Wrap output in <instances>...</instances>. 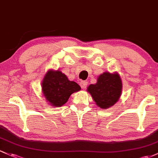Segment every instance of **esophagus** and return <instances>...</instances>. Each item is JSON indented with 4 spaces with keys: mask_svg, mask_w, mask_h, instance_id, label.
Here are the masks:
<instances>
[{
    "mask_svg": "<svg viewBox=\"0 0 158 158\" xmlns=\"http://www.w3.org/2000/svg\"><path fill=\"white\" fill-rule=\"evenodd\" d=\"M87 84H88V82H86V81H81L80 82V85H81V88L82 89H86V86H87Z\"/></svg>",
    "mask_w": 158,
    "mask_h": 158,
    "instance_id": "34e87169",
    "label": "esophagus"
}]
</instances>
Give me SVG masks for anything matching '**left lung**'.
<instances>
[{"instance_id":"1","label":"left lung","mask_w":158,"mask_h":158,"mask_svg":"<svg viewBox=\"0 0 158 158\" xmlns=\"http://www.w3.org/2000/svg\"><path fill=\"white\" fill-rule=\"evenodd\" d=\"M87 92L99 108L106 109L119 100L122 92L121 79L118 73L104 72L99 76L96 84L88 86Z\"/></svg>"}]
</instances>
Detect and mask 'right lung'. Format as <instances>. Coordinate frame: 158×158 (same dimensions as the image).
Listing matches in <instances>:
<instances>
[{
  "mask_svg": "<svg viewBox=\"0 0 158 158\" xmlns=\"http://www.w3.org/2000/svg\"><path fill=\"white\" fill-rule=\"evenodd\" d=\"M81 89L74 81H70L60 71L49 70L42 81V91L47 101L54 107H60L67 102L73 93Z\"/></svg>",
  "mask_w": 158,
  "mask_h": 158,
  "instance_id": "right-lung-1",
  "label": "right lung"
}]
</instances>
